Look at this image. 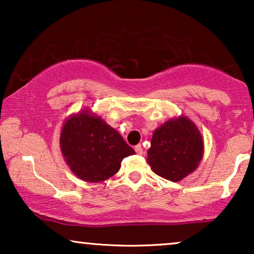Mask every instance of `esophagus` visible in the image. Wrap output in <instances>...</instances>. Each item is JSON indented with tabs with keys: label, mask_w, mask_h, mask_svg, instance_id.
<instances>
[{
	"label": "esophagus",
	"mask_w": 254,
	"mask_h": 254,
	"mask_svg": "<svg viewBox=\"0 0 254 254\" xmlns=\"http://www.w3.org/2000/svg\"><path fill=\"white\" fill-rule=\"evenodd\" d=\"M135 152H136L137 155H142V152H143V149H142V145L141 144H137L135 145Z\"/></svg>",
	"instance_id": "esophagus-1"
}]
</instances>
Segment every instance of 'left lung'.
Returning a JSON list of instances; mask_svg holds the SVG:
<instances>
[{"label":"left lung","instance_id":"1","mask_svg":"<svg viewBox=\"0 0 254 254\" xmlns=\"http://www.w3.org/2000/svg\"><path fill=\"white\" fill-rule=\"evenodd\" d=\"M203 140L195 124L186 117L166 121L154 131L147 161L156 175L180 182L197 168Z\"/></svg>","mask_w":254,"mask_h":254}]
</instances>
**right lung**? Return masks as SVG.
<instances>
[{"label": "right lung", "instance_id": "add662e5", "mask_svg": "<svg viewBox=\"0 0 254 254\" xmlns=\"http://www.w3.org/2000/svg\"><path fill=\"white\" fill-rule=\"evenodd\" d=\"M60 148L72 173L89 183L109 179L125 157L135 154L114 128L88 110L64 121Z\"/></svg>", "mask_w": 254, "mask_h": 254}]
</instances>
